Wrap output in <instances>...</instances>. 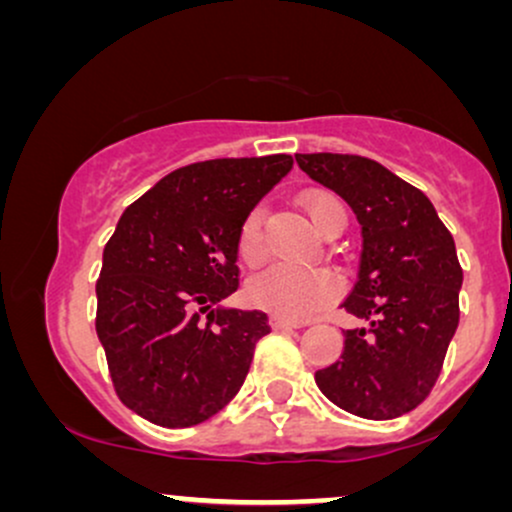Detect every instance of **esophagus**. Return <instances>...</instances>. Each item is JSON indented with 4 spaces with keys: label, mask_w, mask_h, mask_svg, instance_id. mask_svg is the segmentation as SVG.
I'll list each match as a JSON object with an SVG mask.
<instances>
[{
    "label": "esophagus",
    "mask_w": 512,
    "mask_h": 512,
    "mask_svg": "<svg viewBox=\"0 0 512 512\" xmlns=\"http://www.w3.org/2000/svg\"><path fill=\"white\" fill-rule=\"evenodd\" d=\"M269 325H272L274 330H281V332H284V330H298V327H301V325H298V322L286 320V317H281V315L269 317Z\"/></svg>",
    "instance_id": "esophagus-1"
}]
</instances>
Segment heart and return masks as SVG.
I'll return each mask as SVG.
<instances>
[{
    "label": "heart",
    "instance_id": "1",
    "mask_svg": "<svg viewBox=\"0 0 512 512\" xmlns=\"http://www.w3.org/2000/svg\"><path fill=\"white\" fill-rule=\"evenodd\" d=\"M308 219L320 233H325L337 219H346L344 204L330 192H310L303 199ZM262 209L250 211L240 226L238 252L243 262L257 264L264 257ZM339 281L327 269H301L289 264H272L250 281V301L269 313L289 320H310L337 296Z\"/></svg>",
    "mask_w": 512,
    "mask_h": 512
}]
</instances>
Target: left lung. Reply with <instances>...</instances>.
Instances as JSON below:
<instances>
[{
    "label": "left lung",
    "instance_id": "1",
    "mask_svg": "<svg viewBox=\"0 0 512 512\" xmlns=\"http://www.w3.org/2000/svg\"><path fill=\"white\" fill-rule=\"evenodd\" d=\"M296 163L354 209L363 238L342 308L366 325L344 332L342 356L315 383L349 414L397 419L436 385L460 322L455 240L424 192L370 158L296 154Z\"/></svg>",
    "mask_w": 512,
    "mask_h": 512
}]
</instances>
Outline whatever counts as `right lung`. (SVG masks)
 Instances as JSON below:
<instances>
[{
	"instance_id": "1",
	"label": "right lung",
	"mask_w": 512,
	"mask_h": 512,
	"mask_svg": "<svg viewBox=\"0 0 512 512\" xmlns=\"http://www.w3.org/2000/svg\"><path fill=\"white\" fill-rule=\"evenodd\" d=\"M291 168L286 154L192 163L122 211L103 250L96 332L117 397L142 419L187 428L238 395L269 332L262 310L223 305L238 289L240 226Z\"/></svg>"
}]
</instances>
